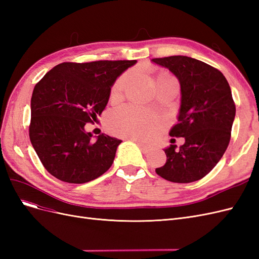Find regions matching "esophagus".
Listing matches in <instances>:
<instances>
[{
	"label": "esophagus",
	"instance_id": "34e87169",
	"mask_svg": "<svg viewBox=\"0 0 259 259\" xmlns=\"http://www.w3.org/2000/svg\"><path fill=\"white\" fill-rule=\"evenodd\" d=\"M127 139L133 140V142H135V143L139 146V148L142 149V151H143L144 153H148L149 151H150V147L147 146V145L144 144V143H142V142H140V140H138V139H136V138H132V137H127Z\"/></svg>",
	"mask_w": 259,
	"mask_h": 259
}]
</instances>
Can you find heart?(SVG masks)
I'll use <instances>...</instances> for the list:
<instances>
[{
	"label": "heart",
	"mask_w": 259,
	"mask_h": 259,
	"mask_svg": "<svg viewBox=\"0 0 259 259\" xmlns=\"http://www.w3.org/2000/svg\"><path fill=\"white\" fill-rule=\"evenodd\" d=\"M126 74H122L112 86V96L123 91ZM108 125L115 135L142 140L152 138L158 133L161 121L158 116L145 108L128 105L108 115Z\"/></svg>",
	"instance_id": "obj_1"
}]
</instances>
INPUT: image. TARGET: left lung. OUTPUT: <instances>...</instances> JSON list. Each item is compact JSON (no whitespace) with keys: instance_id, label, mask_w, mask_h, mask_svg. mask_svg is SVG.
<instances>
[{"instance_id":"obj_1","label":"left lung","mask_w":259,"mask_h":259,"mask_svg":"<svg viewBox=\"0 0 259 259\" xmlns=\"http://www.w3.org/2000/svg\"><path fill=\"white\" fill-rule=\"evenodd\" d=\"M180 83L182 105L171 137H185L176 150L166 148V163L156 174L171 183L188 184L206 176L223 158L231 137L236 105L228 81L218 69L187 56L153 58Z\"/></svg>"}]
</instances>
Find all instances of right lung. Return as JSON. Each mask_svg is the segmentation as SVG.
I'll use <instances>...</instances> for the list:
<instances>
[{"instance_id": "right-lung-1", "label": "right lung", "mask_w": 259, "mask_h": 259, "mask_svg": "<svg viewBox=\"0 0 259 259\" xmlns=\"http://www.w3.org/2000/svg\"><path fill=\"white\" fill-rule=\"evenodd\" d=\"M136 60L62 62L38 81L31 98V144L45 169L61 182L84 184L112 165L122 140L85 133L108 104L111 86Z\"/></svg>"}]
</instances>
